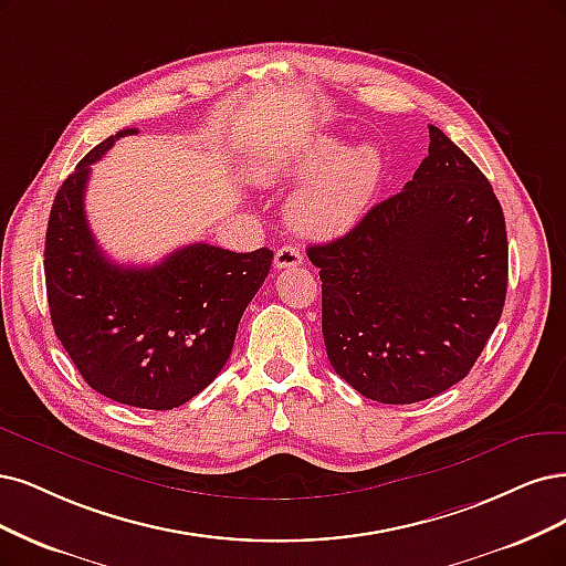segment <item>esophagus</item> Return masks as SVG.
I'll use <instances>...</instances> for the list:
<instances>
[{"label":"esophagus","instance_id":"1","mask_svg":"<svg viewBox=\"0 0 566 566\" xmlns=\"http://www.w3.org/2000/svg\"><path fill=\"white\" fill-rule=\"evenodd\" d=\"M302 260H304L302 252L295 245H283L276 250V255H274L276 269H295L302 264Z\"/></svg>","mask_w":566,"mask_h":566}]
</instances>
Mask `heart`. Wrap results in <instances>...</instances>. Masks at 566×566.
<instances>
[{
    "instance_id": "heart-1",
    "label": "heart",
    "mask_w": 566,
    "mask_h": 566,
    "mask_svg": "<svg viewBox=\"0 0 566 566\" xmlns=\"http://www.w3.org/2000/svg\"><path fill=\"white\" fill-rule=\"evenodd\" d=\"M311 178L287 203V222L304 237L335 239L354 229L373 199L381 178V154L373 145L342 149L335 140H316L287 154H271L258 178L264 185H283Z\"/></svg>"
}]
</instances>
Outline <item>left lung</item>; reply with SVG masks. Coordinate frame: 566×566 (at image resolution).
<instances>
[{"mask_svg":"<svg viewBox=\"0 0 566 566\" xmlns=\"http://www.w3.org/2000/svg\"><path fill=\"white\" fill-rule=\"evenodd\" d=\"M415 178L346 237L311 245L329 365L386 405L433 398L471 373L501 318L509 239L482 170L428 126Z\"/></svg>","mask_w":566,"mask_h":566,"instance_id":"left-lung-1","label":"left lung"}]
</instances>
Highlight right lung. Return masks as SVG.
Segmentation results:
<instances>
[{
  "mask_svg": "<svg viewBox=\"0 0 566 566\" xmlns=\"http://www.w3.org/2000/svg\"><path fill=\"white\" fill-rule=\"evenodd\" d=\"M109 135L57 189L46 229L51 323L84 381L130 407H180L220 375L241 316L274 250L191 243L154 266L116 264L95 243L86 210L91 164L126 135Z\"/></svg>",
  "mask_w": 566,
  "mask_h": 566,
  "instance_id": "1",
  "label": "right lung"
}]
</instances>
